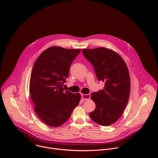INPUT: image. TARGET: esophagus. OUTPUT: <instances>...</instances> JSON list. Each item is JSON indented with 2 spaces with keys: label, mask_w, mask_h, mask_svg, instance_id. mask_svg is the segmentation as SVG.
I'll use <instances>...</instances> for the list:
<instances>
[{
  "label": "esophagus",
  "mask_w": 158,
  "mask_h": 158,
  "mask_svg": "<svg viewBox=\"0 0 158 158\" xmlns=\"http://www.w3.org/2000/svg\"><path fill=\"white\" fill-rule=\"evenodd\" d=\"M81 97L84 100H87L90 98V94H81Z\"/></svg>",
  "instance_id": "34e87169"
}]
</instances>
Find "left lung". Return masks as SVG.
<instances>
[{"instance_id": "1", "label": "left lung", "mask_w": 158, "mask_h": 158, "mask_svg": "<svg viewBox=\"0 0 158 158\" xmlns=\"http://www.w3.org/2000/svg\"><path fill=\"white\" fill-rule=\"evenodd\" d=\"M82 53L93 66L97 79L105 83L103 89L91 94L96 106L89 116L100 125H111L120 118L128 103L130 92L128 69L122 58L110 49H83Z\"/></svg>"}]
</instances>
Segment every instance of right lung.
I'll use <instances>...</instances> for the list:
<instances>
[{"mask_svg":"<svg viewBox=\"0 0 158 158\" xmlns=\"http://www.w3.org/2000/svg\"><path fill=\"white\" fill-rule=\"evenodd\" d=\"M80 49L48 48L38 56L32 69L30 94L34 110L46 125L64 124L78 105L81 95L64 90L69 69Z\"/></svg>","mask_w":158,"mask_h":158,"instance_id":"1","label":"right lung"}]
</instances>
